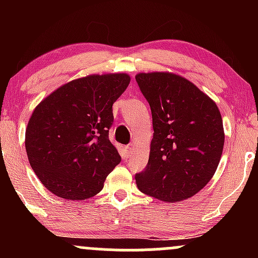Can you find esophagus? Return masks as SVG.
I'll return each instance as SVG.
<instances>
[{
  "mask_svg": "<svg viewBox=\"0 0 258 258\" xmlns=\"http://www.w3.org/2000/svg\"><path fill=\"white\" fill-rule=\"evenodd\" d=\"M126 154H127V158H130V156H131V154H132V147L131 146H127L126 147Z\"/></svg>",
  "mask_w": 258,
  "mask_h": 258,
  "instance_id": "34e87169",
  "label": "esophagus"
}]
</instances>
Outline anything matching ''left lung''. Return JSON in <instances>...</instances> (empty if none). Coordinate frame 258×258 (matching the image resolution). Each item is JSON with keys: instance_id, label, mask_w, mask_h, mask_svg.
<instances>
[{"instance_id": "8db88e82", "label": "left lung", "mask_w": 258, "mask_h": 258, "mask_svg": "<svg viewBox=\"0 0 258 258\" xmlns=\"http://www.w3.org/2000/svg\"><path fill=\"white\" fill-rule=\"evenodd\" d=\"M136 81L150 105L154 128L147 167L135 177L138 189L165 203L188 199L220 164L221 112L207 94L176 74L141 73Z\"/></svg>"}]
</instances>
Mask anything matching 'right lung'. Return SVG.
Instances as JSON below:
<instances>
[{
  "mask_svg": "<svg viewBox=\"0 0 258 258\" xmlns=\"http://www.w3.org/2000/svg\"><path fill=\"white\" fill-rule=\"evenodd\" d=\"M127 74L88 75L52 92L35 108L25 132L30 166L41 183L67 200L98 194L121 156L109 141L112 104Z\"/></svg>",
  "mask_w": 258,
  "mask_h": 258,
  "instance_id": "obj_1",
  "label": "right lung"
}]
</instances>
